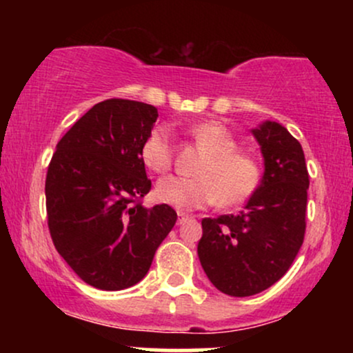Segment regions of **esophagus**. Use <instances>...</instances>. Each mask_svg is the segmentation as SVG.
Returning <instances> with one entry per match:
<instances>
[{
	"instance_id": "1",
	"label": "esophagus",
	"mask_w": 353,
	"mask_h": 353,
	"mask_svg": "<svg viewBox=\"0 0 353 353\" xmlns=\"http://www.w3.org/2000/svg\"><path fill=\"white\" fill-rule=\"evenodd\" d=\"M189 216L188 214H182V212H179L177 214V224H182V222H185V221H189Z\"/></svg>"
}]
</instances>
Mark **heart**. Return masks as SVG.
Wrapping results in <instances>:
<instances>
[{
  "label": "heart",
  "mask_w": 353,
  "mask_h": 353,
  "mask_svg": "<svg viewBox=\"0 0 353 353\" xmlns=\"http://www.w3.org/2000/svg\"><path fill=\"white\" fill-rule=\"evenodd\" d=\"M190 136L204 149L205 157L197 168V179L165 177L156 185V197L177 210H197L221 202L237 205L249 199L261 181V169L249 154L237 151L229 129L217 121L190 128ZM141 159L149 171L164 174L172 164L169 129L156 125L141 144Z\"/></svg>",
  "instance_id": "heart-1"
}]
</instances>
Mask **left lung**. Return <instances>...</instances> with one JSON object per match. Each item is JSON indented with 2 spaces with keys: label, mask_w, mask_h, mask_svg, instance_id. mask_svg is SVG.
<instances>
[{
  "label": "left lung",
  "mask_w": 353,
  "mask_h": 353,
  "mask_svg": "<svg viewBox=\"0 0 353 353\" xmlns=\"http://www.w3.org/2000/svg\"><path fill=\"white\" fill-rule=\"evenodd\" d=\"M264 157V176L234 216L205 217L197 255L221 292L249 297L274 285L292 265L305 234L309 172L302 145L275 121L250 129Z\"/></svg>",
  "instance_id": "8db88e82"
}]
</instances>
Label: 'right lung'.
I'll list each match as a JSON object with an SVG mask.
<instances>
[{
	"label": "right lung",
	"mask_w": 353,
	"mask_h": 353,
	"mask_svg": "<svg viewBox=\"0 0 353 353\" xmlns=\"http://www.w3.org/2000/svg\"><path fill=\"white\" fill-rule=\"evenodd\" d=\"M157 119L151 104H94L56 145L46 176L48 225L56 250L89 285L123 290L143 281L177 214L144 208L151 190L141 144Z\"/></svg>",
	"instance_id": "add662e5"
}]
</instances>
